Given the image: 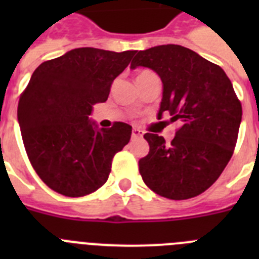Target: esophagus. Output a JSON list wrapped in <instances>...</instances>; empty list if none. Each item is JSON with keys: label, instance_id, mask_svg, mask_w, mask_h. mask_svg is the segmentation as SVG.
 <instances>
[{"label": "esophagus", "instance_id": "obj_1", "mask_svg": "<svg viewBox=\"0 0 259 259\" xmlns=\"http://www.w3.org/2000/svg\"><path fill=\"white\" fill-rule=\"evenodd\" d=\"M144 135V132L141 131L140 128H134L132 130V137H141Z\"/></svg>", "mask_w": 259, "mask_h": 259}]
</instances>
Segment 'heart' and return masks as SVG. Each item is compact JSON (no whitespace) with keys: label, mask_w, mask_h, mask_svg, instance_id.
Listing matches in <instances>:
<instances>
[{"label":"heart","mask_w":259,"mask_h":259,"mask_svg":"<svg viewBox=\"0 0 259 259\" xmlns=\"http://www.w3.org/2000/svg\"><path fill=\"white\" fill-rule=\"evenodd\" d=\"M146 74H150V71H141L140 74L137 75V76H141V75H146Z\"/></svg>","instance_id":"b5f03b06"}]
</instances>
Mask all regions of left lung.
I'll use <instances>...</instances> for the list:
<instances>
[{
    "mask_svg": "<svg viewBox=\"0 0 259 259\" xmlns=\"http://www.w3.org/2000/svg\"><path fill=\"white\" fill-rule=\"evenodd\" d=\"M139 66L155 71L163 84L158 119L168 114L179 124L171 143L144 135L150 149L139 161L141 178L162 197H196L214 184L232 157L241 104L226 72L188 48L140 50L131 68Z\"/></svg>",
    "mask_w": 259,
    "mask_h": 259,
    "instance_id": "1",
    "label": "left lung"
}]
</instances>
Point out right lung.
<instances>
[{
  "mask_svg": "<svg viewBox=\"0 0 259 259\" xmlns=\"http://www.w3.org/2000/svg\"><path fill=\"white\" fill-rule=\"evenodd\" d=\"M135 53L77 48L32 74L19 98L18 122L32 167L53 191L81 197L106 183L132 127L115 122L109 130L98 128L89 115L93 105L106 101Z\"/></svg>",
  "mask_w": 259,
  "mask_h": 259,
  "instance_id": "obj_1",
  "label": "right lung"
}]
</instances>
